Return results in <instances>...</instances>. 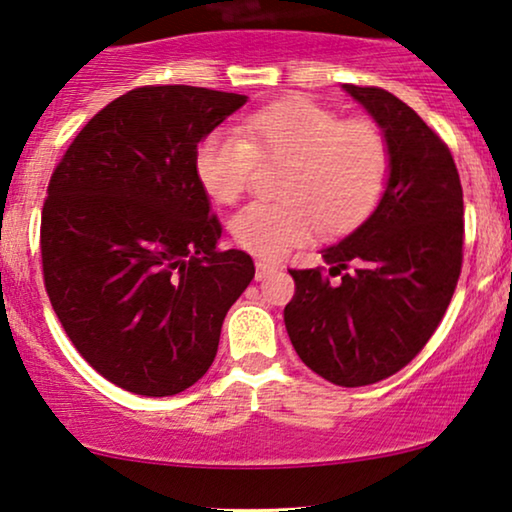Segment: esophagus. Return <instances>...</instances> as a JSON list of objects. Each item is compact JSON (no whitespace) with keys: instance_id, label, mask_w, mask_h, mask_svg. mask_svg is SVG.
I'll list each match as a JSON object with an SVG mask.
<instances>
[{"instance_id":"esophagus-1","label":"esophagus","mask_w":512,"mask_h":512,"mask_svg":"<svg viewBox=\"0 0 512 512\" xmlns=\"http://www.w3.org/2000/svg\"><path fill=\"white\" fill-rule=\"evenodd\" d=\"M257 271H255V278L257 280H264V278H269L271 273H276L278 271V266L276 264H271V262H264V259H257Z\"/></svg>"}]
</instances>
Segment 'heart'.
Wrapping results in <instances>:
<instances>
[{"label": "heart", "instance_id": "b5f03b06", "mask_svg": "<svg viewBox=\"0 0 512 512\" xmlns=\"http://www.w3.org/2000/svg\"><path fill=\"white\" fill-rule=\"evenodd\" d=\"M259 160L290 162L285 201H255L232 218V239L246 253L280 259L325 227L341 234L376 211L390 178V146L369 120H345L313 99H285L232 127L213 129L194 153L206 194L234 204L253 183Z\"/></svg>", "mask_w": 512, "mask_h": 512}]
</instances>
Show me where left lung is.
<instances>
[{"mask_svg":"<svg viewBox=\"0 0 512 512\" xmlns=\"http://www.w3.org/2000/svg\"><path fill=\"white\" fill-rule=\"evenodd\" d=\"M343 90L383 129L390 178L376 211L322 250L329 273L290 271L285 327L308 369L362 387L401 371L441 325L462 271L464 197L450 148L408 104L380 88Z\"/></svg>","mask_w":512,"mask_h":512,"instance_id":"obj_1","label":"left lung"}]
</instances>
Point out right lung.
<instances>
[{
	"mask_svg": "<svg viewBox=\"0 0 512 512\" xmlns=\"http://www.w3.org/2000/svg\"><path fill=\"white\" fill-rule=\"evenodd\" d=\"M246 95L146 85L104 106L67 148L41 213L43 283L97 373L171 397L213 364L225 315L255 278L194 171L206 134Z\"/></svg>",
	"mask_w": 512,
	"mask_h": 512,
	"instance_id": "add662e5",
	"label": "right lung"
}]
</instances>
